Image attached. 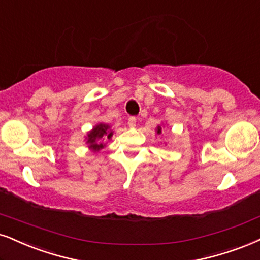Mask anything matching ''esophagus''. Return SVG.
Listing matches in <instances>:
<instances>
[{
	"label": "esophagus",
	"mask_w": 260,
	"mask_h": 260,
	"mask_svg": "<svg viewBox=\"0 0 260 260\" xmlns=\"http://www.w3.org/2000/svg\"><path fill=\"white\" fill-rule=\"evenodd\" d=\"M127 125H129V127H131V129H134L136 126V118L130 117L129 120H127Z\"/></svg>",
	"instance_id": "esophagus-1"
}]
</instances>
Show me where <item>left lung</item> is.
Here are the masks:
<instances>
[{
    "mask_svg": "<svg viewBox=\"0 0 260 260\" xmlns=\"http://www.w3.org/2000/svg\"><path fill=\"white\" fill-rule=\"evenodd\" d=\"M164 125V124H162ZM162 125H158V126L155 127V133L158 134V135H161V130H162Z\"/></svg>",
    "mask_w": 260,
    "mask_h": 260,
    "instance_id": "obj_1",
    "label": "left lung"
}]
</instances>
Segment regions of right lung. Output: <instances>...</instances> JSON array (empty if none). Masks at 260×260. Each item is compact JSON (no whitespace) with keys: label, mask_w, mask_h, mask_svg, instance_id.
<instances>
[{"label":"right lung","mask_w":260,"mask_h":260,"mask_svg":"<svg viewBox=\"0 0 260 260\" xmlns=\"http://www.w3.org/2000/svg\"><path fill=\"white\" fill-rule=\"evenodd\" d=\"M113 136V130L108 124L99 123L96 124L90 131H88L85 135V143L91 152L98 153L99 150L104 149L107 141H110Z\"/></svg>","instance_id":"1"}]
</instances>
